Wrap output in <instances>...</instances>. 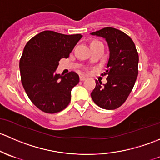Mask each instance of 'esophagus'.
Here are the masks:
<instances>
[{"label":"esophagus","instance_id":"obj_1","mask_svg":"<svg viewBox=\"0 0 160 160\" xmlns=\"http://www.w3.org/2000/svg\"><path fill=\"white\" fill-rule=\"evenodd\" d=\"M79 78H80V81H84V80H85L86 77H85V75H81V76L79 77Z\"/></svg>","mask_w":160,"mask_h":160}]
</instances>
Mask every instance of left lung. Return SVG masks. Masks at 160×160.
<instances>
[{
  "mask_svg": "<svg viewBox=\"0 0 160 160\" xmlns=\"http://www.w3.org/2000/svg\"><path fill=\"white\" fill-rule=\"evenodd\" d=\"M105 39L109 48L107 82L95 80L91 96L94 102L105 109H116L127 99L138 76L139 55L131 38L122 31L107 27L91 33Z\"/></svg>",
  "mask_w": 160,
  "mask_h": 160,
  "instance_id": "1",
  "label": "left lung"
}]
</instances>
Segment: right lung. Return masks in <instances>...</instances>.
I'll list each match as a JSON object with an SVG mask.
<instances>
[{"mask_svg": "<svg viewBox=\"0 0 160 160\" xmlns=\"http://www.w3.org/2000/svg\"><path fill=\"white\" fill-rule=\"evenodd\" d=\"M80 34L66 35L52 31L39 33L28 41L20 59L23 87L33 104L46 113L62 111L71 101V91L79 82L74 72L55 73L62 58H68Z\"/></svg>", "mask_w": 160, "mask_h": 160, "instance_id": "obj_1", "label": "right lung"}]
</instances>
